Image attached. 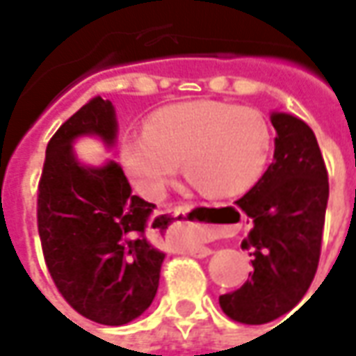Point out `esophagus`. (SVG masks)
Listing matches in <instances>:
<instances>
[{"label": "esophagus", "instance_id": "esophagus-1", "mask_svg": "<svg viewBox=\"0 0 356 356\" xmlns=\"http://www.w3.org/2000/svg\"><path fill=\"white\" fill-rule=\"evenodd\" d=\"M193 208L191 206H177V208L168 209V211H163L162 216H160V221H165V223L171 225H191V219H193ZM165 238L168 242H173V244H177L179 248H183L186 254L194 255V257H208L211 254V248L206 246V244H200L196 238H171L170 231L165 232Z\"/></svg>", "mask_w": 356, "mask_h": 356}]
</instances>
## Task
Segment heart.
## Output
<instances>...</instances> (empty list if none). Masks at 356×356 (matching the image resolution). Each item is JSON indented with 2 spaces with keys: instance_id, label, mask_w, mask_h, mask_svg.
<instances>
[{
  "instance_id": "1",
  "label": "heart",
  "mask_w": 356,
  "mask_h": 356,
  "mask_svg": "<svg viewBox=\"0 0 356 356\" xmlns=\"http://www.w3.org/2000/svg\"><path fill=\"white\" fill-rule=\"evenodd\" d=\"M273 131L259 110L194 101L158 110L145 135L122 143V163L147 198H160L183 162L185 175L211 198L244 194L267 168Z\"/></svg>"
}]
</instances>
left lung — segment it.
Instances as JSON below:
<instances>
[{
	"label": "left lung",
	"mask_w": 356,
	"mask_h": 356,
	"mask_svg": "<svg viewBox=\"0 0 356 356\" xmlns=\"http://www.w3.org/2000/svg\"><path fill=\"white\" fill-rule=\"evenodd\" d=\"M275 162L236 200L252 221L242 250L254 273L242 288L219 296L232 321L267 324L298 305L321 259L328 171L313 129L299 118L273 112Z\"/></svg>",
	"instance_id": "8db88e82"
}]
</instances>
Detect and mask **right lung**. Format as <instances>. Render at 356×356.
<instances>
[{
    "mask_svg": "<svg viewBox=\"0 0 356 356\" xmlns=\"http://www.w3.org/2000/svg\"><path fill=\"white\" fill-rule=\"evenodd\" d=\"M116 133L112 102L91 99L51 137L38 186V232L51 278L74 311L106 326L147 311L165 257L150 240L156 206L131 194L122 168L76 160L78 137L97 135L110 147Z\"/></svg>",
    "mask_w": 356,
    "mask_h": 356,
    "instance_id": "obj_1",
    "label": "right lung"
}]
</instances>
